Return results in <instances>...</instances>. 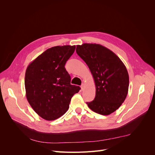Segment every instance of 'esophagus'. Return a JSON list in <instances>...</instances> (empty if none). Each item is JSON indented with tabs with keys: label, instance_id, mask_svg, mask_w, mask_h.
I'll return each mask as SVG.
<instances>
[{
	"label": "esophagus",
	"instance_id": "1",
	"mask_svg": "<svg viewBox=\"0 0 155 155\" xmlns=\"http://www.w3.org/2000/svg\"><path fill=\"white\" fill-rule=\"evenodd\" d=\"M84 87H85V84H84V83H83V84H82V85H81V90H83V88H84Z\"/></svg>",
	"mask_w": 155,
	"mask_h": 155
}]
</instances>
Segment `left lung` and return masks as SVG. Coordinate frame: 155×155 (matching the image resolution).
<instances>
[{"mask_svg": "<svg viewBox=\"0 0 155 155\" xmlns=\"http://www.w3.org/2000/svg\"><path fill=\"white\" fill-rule=\"evenodd\" d=\"M76 52L86 63L96 85L94 100L87 104L101 115H109L123 104L128 93V72L113 51L99 44L77 45Z\"/></svg>", "mask_w": 155, "mask_h": 155, "instance_id": "obj_1", "label": "left lung"}]
</instances>
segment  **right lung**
Segmentation results:
<instances>
[{
    "instance_id": "right-lung-1",
    "label": "right lung",
    "mask_w": 155,
    "mask_h": 155,
    "mask_svg": "<svg viewBox=\"0 0 155 155\" xmlns=\"http://www.w3.org/2000/svg\"><path fill=\"white\" fill-rule=\"evenodd\" d=\"M76 46H56L46 50L28 66L25 89L28 101L42 118L51 121L66 112L80 87L70 84L64 65Z\"/></svg>"
}]
</instances>
